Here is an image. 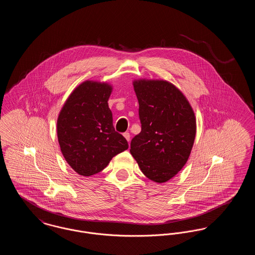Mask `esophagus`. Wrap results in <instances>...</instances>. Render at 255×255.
Returning a JSON list of instances; mask_svg holds the SVG:
<instances>
[{"mask_svg": "<svg viewBox=\"0 0 255 255\" xmlns=\"http://www.w3.org/2000/svg\"><path fill=\"white\" fill-rule=\"evenodd\" d=\"M123 135H124V137L126 138V140L129 142V141H130V136H131L130 133H128V132H126V133H123Z\"/></svg>", "mask_w": 255, "mask_h": 255, "instance_id": "obj_1", "label": "esophagus"}]
</instances>
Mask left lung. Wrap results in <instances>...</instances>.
<instances>
[{
	"mask_svg": "<svg viewBox=\"0 0 255 255\" xmlns=\"http://www.w3.org/2000/svg\"><path fill=\"white\" fill-rule=\"evenodd\" d=\"M133 86L141 132L132 139L130 152L149 180L168 182L190 156L197 130L194 111L182 91L166 80L139 78Z\"/></svg>",
	"mask_w": 255,
	"mask_h": 255,
	"instance_id": "8db88e82",
	"label": "left lung"
}]
</instances>
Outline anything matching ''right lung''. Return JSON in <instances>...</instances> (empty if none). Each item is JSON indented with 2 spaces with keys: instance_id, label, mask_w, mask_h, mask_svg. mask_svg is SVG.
Returning <instances> with one entry per match:
<instances>
[{
  "instance_id": "right-lung-1",
  "label": "right lung",
  "mask_w": 255,
  "mask_h": 255,
  "mask_svg": "<svg viewBox=\"0 0 255 255\" xmlns=\"http://www.w3.org/2000/svg\"><path fill=\"white\" fill-rule=\"evenodd\" d=\"M113 86L86 80L74 88L57 119V138L63 157L77 174L90 177L128 149L115 131L108 105Z\"/></svg>"
}]
</instances>
